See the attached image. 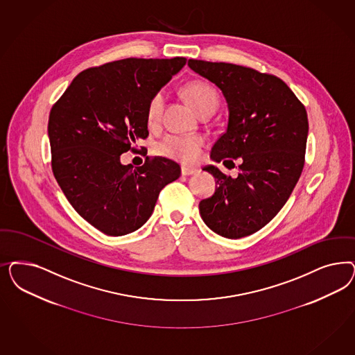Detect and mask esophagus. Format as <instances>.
Wrapping results in <instances>:
<instances>
[{
	"label": "esophagus",
	"instance_id": "esophagus-1",
	"mask_svg": "<svg viewBox=\"0 0 355 355\" xmlns=\"http://www.w3.org/2000/svg\"><path fill=\"white\" fill-rule=\"evenodd\" d=\"M197 171H198V170L192 168V167H182V175H183V176H191V175H195Z\"/></svg>",
	"mask_w": 355,
	"mask_h": 355
}]
</instances>
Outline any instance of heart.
<instances>
[{
  "label": "heart",
  "mask_w": 355,
  "mask_h": 355,
  "mask_svg": "<svg viewBox=\"0 0 355 355\" xmlns=\"http://www.w3.org/2000/svg\"><path fill=\"white\" fill-rule=\"evenodd\" d=\"M184 95L188 102L193 105L200 114L213 112L217 110L219 96L213 85L205 80H191L183 89ZM164 94L157 92L153 94L146 107V120L149 125L158 124L164 108ZM205 146V139L200 136H178L168 135L162 138L155 145V151L168 159L182 162L185 164L195 163L198 159L201 150Z\"/></svg>",
  "instance_id": "b5f03b06"
}]
</instances>
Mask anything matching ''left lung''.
Listing matches in <instances>:
<instances>
[{"mask_svg": "<svg viewBox=\"0 0 355 355\" xmlns=\"http://www.w3.org/2000/svg\"><path fill=\"white\" fill-rule=\"evenodd\" d=\"M188 65L216 83L229 104L227 130L214 144L211 159L225 166L241 160L235 179L214 166L204 167L217 187L200 202V214L220 236H248L277 216L297 185L304 167L307 111L273 74L193 58Z\"/></svg>", "mask_w": 355, "mask_h": 355, "instance_id": "left-lung-1", "label": "left lung"}]
</instances>
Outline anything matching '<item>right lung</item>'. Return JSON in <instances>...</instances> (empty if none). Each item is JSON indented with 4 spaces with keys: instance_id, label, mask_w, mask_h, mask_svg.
<instances>
[{
    "instance_id": "1",
    "label": "right lung",
    "mask_w": 355,
    "mask_h": 355,
    "mask_svg": "<svg viewBox=\"0 0 355 355\" xmlns=\"http://www.w3.org/2000/svg\"><path fill=\"white\" fill-rule=\"evenodd\" d=\"M185 62L130 58L86 69L51 110L53 175L74 210L105 235L139 229L160 191L180 176V166L167 158L133 168L121 164L120 155L148 138L149 99Z\"/></svg>"
}]
</instances>
